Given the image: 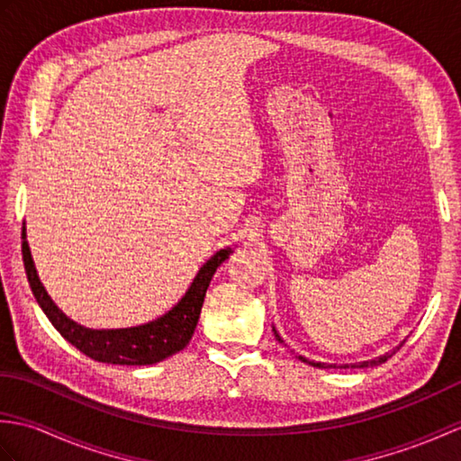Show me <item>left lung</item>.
<instances>
[{
    "label": "left lung",
    "instance_id": "obj_1",
    "mask_svg": "<svg viewBox=\"0 0 461 461\" xmlns=\"http://www.w3.org/2000/svg\"><path fill=\"white\" fill-rule=\"evenodd\" d=\"M276 337H277V340H281L279 339V335L276 332ZM390 357L393 355H382V357H378V358H372V360H365V362H360V365H355L357 368L360 366V368H365V366H376V365H382V362H386ZM301 360H305L301 357ZM311 365H315V362H311ZM315 366H321V368H329V366H325V365H315Z\"/></svg>",
    "mask_w": 461,
    "mask_h": 461
}]
</instances>
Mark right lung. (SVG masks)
Listing matches in <instances>:
<instances>
[{"label":"right lung","mask_w":461,"mask_h":461,"mask_svg":"<svg viewBox=\"0 0 461 461\" xmlns=\"http://www.w3.org/2000/svg\"><path fill=\"white\" fill-rule=\"evenodd\" d=\"M23 266L27 273L29 287H32L33 295L43 309L47 319L51 325L61 332L65 340L81 350L93 360L106 362V365H126V366H142V365H154L164 358L172 357L174 352L182 350L188 345L194 329L198 325L202 303L205 297V291L212 281V276L221 266V261L228 259L231 249H220L213 258L203 263L198 276L192 281L190 289L185 295L176 303V305L158 317L156 321L146 322L140 327L131 329H109V330H93L77 325L71 319H67L63 311H59L51 297L47 295L41 281L37 277V271L33 267L32 253L25 241V228H23Z\"/></svg>","instance_id":"obj_1"}]
</instances>
